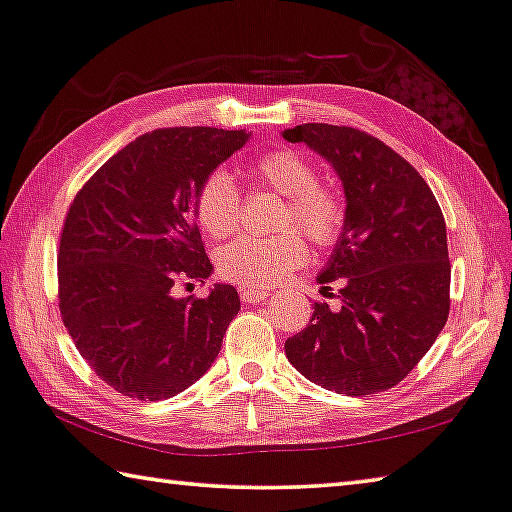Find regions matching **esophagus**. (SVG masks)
I'll list each match as a JSON object with an SVG mask.
<instances>
[{
  "instance_id": "1",
  "label": "esophagus",
  "mask_w": 512,
  "mask_h": 512,
  "mask_svg": "<svg viewBox=\"0 0 512 512\" xmlns=\"http://www.w3.org/2000/svg\"><path fill=\"white\" fill-rule=\"evenodd\" d=\"M239 296H241V300H244V302H264L268 296H271V293L264 291V289H246V287H241L239 289Z\"/></svg>"
}]
</instances>
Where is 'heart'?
Returning a JSON list of instances; mask_svg holds the SVG:
<instances>
[{
	"instance_id": "obj_1",
	"label": "heart",
	"mask_w": 512,
	"mask_h": 512,
	"mask_svg": "<svg viewBox=\"0 0 512 512\" xmlns=\"http://www.w3.org/2000/svg\"><path fill=\"white\" fill-rule=\"evenodd\" d=\"M244 176L257 187L273 189L287 198L277 228H298L311 244H336L345 228L341 196L318 183V171L307 155L293 149H273L250 160ZM241 194L225 171H212L198 187L196 221L212 239L235 232ZM307 244L296 230L273 237H239L216 253V266L225 280L241 287H268L305 264Z\"/></svg>"
}]
</instances>
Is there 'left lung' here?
I'll return each mask as SVG.
<instances>
[{
    "instance_id": "8db88e82",
    "label": "left lung",
    "mask_w": 512,
    "mask_h": 512,
    "mask_svg": "<svg viewBox=\"0 0 512 512\" xmlns=\"http://www.w3.org/2000/svg\"><path fill=\"white\" fill-rule=\"evenodd\" d=\"M332 164L345 192V228L318 282H339V309L316 302L311 323L284 343L300 375L341 395L400 384L449 316L447 228L436 196L400 153L350 126L302 124L282 133Z\"/></svg>"
}]
</instances>
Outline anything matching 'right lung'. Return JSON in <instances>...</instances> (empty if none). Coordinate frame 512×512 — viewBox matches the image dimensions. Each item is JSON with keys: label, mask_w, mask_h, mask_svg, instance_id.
<instances>
[{"label": "right lung", "mask_w": 512, "mask_h": 512, "mask_svg": "<svg viewBox=\"0 0 512 512\" xmlns=\"http://www.w3.org/2000/svg\"><path fill=\"white\" fill-rule=\"evenodd\" d=\"M246 131L158 128L103 164L76 194L58 250V307L88 366L117 393L167 400L201 379L241 309L230 284L176 298L214 271L196 225L203 180Z\"/></svg>", "instance_id": "right-lung-1"}]
</instances>
